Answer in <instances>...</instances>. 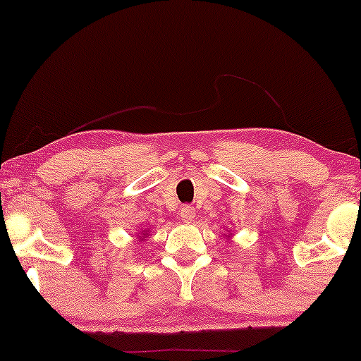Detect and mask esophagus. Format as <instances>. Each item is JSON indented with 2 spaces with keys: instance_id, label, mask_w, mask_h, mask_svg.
<instances>
[{
  "instance_id": "esophagus-1",
  "label": "esophagus",
  "mask_w": 361,
  "mask_h": 361,
  "mask_svg": "<svg viewBox=\"0 0 361 361\" xmlns=\"http://www.w3.org/2000/svg\"><path fill=\"white\" fill-rule=\"evenodd\" d=\"M180 217L185 224H192L195 219V209L192 205H183L180 210Z\"/></svg>"
}]
</instances>
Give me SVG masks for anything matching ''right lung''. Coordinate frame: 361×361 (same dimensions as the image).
Wrapping results in <instances>:
<instances>
[{
	"instance_id": "1",
	"label": "right lung",
	"mask_w": 361,
	"mask_h": 361,
	"mask_svg": "<svg viewBox=\"0 0 361 361\" xmlns=\"http://www.w3.org/2000/svg\"><path fill=\"white\" fill-rule=\"evenodd\" d=\"M146 234H147V233H146V231H144V233L139 235V239H144V238H146Z\"/></svg>"
}]
</instances>
